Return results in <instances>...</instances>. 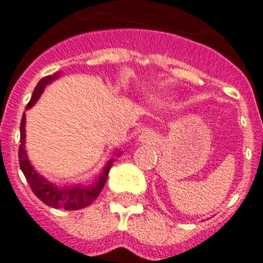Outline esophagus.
Here are the masks:
<instances>
[{
    "mask_svg": "<svg viewBox=\"0 0 263 263\" xmlns=\"http://www.w3.org/2000/svg\"><path fill=\"white\" fill-rule=\"evenodd\" d=\"M139 140L142 143L152 144L156 142V136H154V134H152V132H143V134L139 136Z\"/></svg>",
    "mask_w": 263,
    "mask_h": 263,
    "instance_id": "obj_1",
    "label": "esophagus"
}]
</instances>
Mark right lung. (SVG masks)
<instances>
[{
	"instance_id": "1",
	"label": "right lung",
	"mask_w": 263,
	"mask_h": 263,
	"mask_svg": "<svg viewBox=\"0 0 263 263\" xmlns=\"http://www.w3.org/2000/svg\"><path fill=\"white\" fill-rule=\"evenodd\" d=\"M57 75L46 76L41 79L36 87H35L31 101L27 103V109L34 105L38 98L42 94L43 88L46 87V84H49L53 79H55ZM24 125H26V115H23L22 123H20V146H18V164H20V169H22L23 175L26 177V180L30 184L31 190L35 195L38 196L39 199L42 200L43 203L50 206L54 209H64V210H79L83 209L88 204H91L97 199V196L101 194L105 181L107 179V173L110 171L111 164L115 162V160L111 158L107 165L103 169L102 175L99 176V179L97 180V183L88 187H80V185H75V187H65L59 188L55 187L54 184H51L50 181H47L46 179H43L42 176L35 172L32 165L30 164V161L27 158L26 150H24V138H26V131H24ZM121 153H117V156H120Z\"/></svg>"
}]
</instances>
